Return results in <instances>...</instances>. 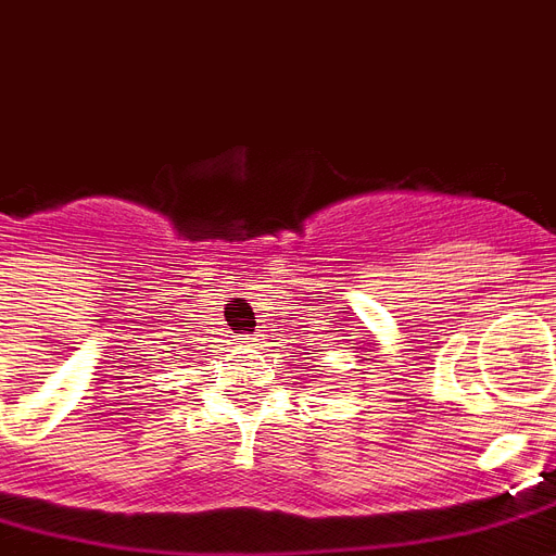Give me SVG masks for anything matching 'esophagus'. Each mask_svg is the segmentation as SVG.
<instances>
[{
    "label": "esophagus",
    "mask_w": 556,
    "mask_h": 556,
    "mask_svg": "<svg viewBox=\"0 0 556 556\" xmlns=\"http://www.w3.org/2000/svg\"><path fill=\"white\" fill-rule=\"evenodd\" d=\"M245 340V345H254V349H261V345H257V340H254V337H243Z\"/></svg>",
    "instance_id": "34e87169"
}]
</instances>
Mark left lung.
Here are the masks:
<instances>
[{"instance_id":"8db88e82","label":"left lung","mask_w":556,"mask_h":556,"mask_svg":"<svg viewBox=\"0 0 556 556\" xmlns=\"http://www.w3.org/2000/svg\"><path fill=\"white\" fill-rule=\"evenodd\" d=\"M290 316H293V313H290ZM311 319H316V316H307V323H311ZM295 323H299V316H293V325ZM304 328H319V325H299V331L293 333V340H299V345H302V354H311L313 346L309 345V340L313 339L314 345H316V342H319V337H316V331H304Z\"/></svg>"}]
</instances>
